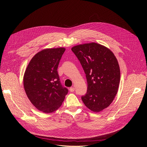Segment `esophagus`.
Wrapping results in <instances>:
<instances>
[{
	"instance_id": "1",
	"label": "esophagus",
	"mask_w": 147,
	"mask_h": 147,
	"mask_svg": "<svg viewBox=\"0 0 147 147\" xmlns=\"http://www.w3.org/2000/svg\"><path fill=\"white\" fill-rule=\"evenodd\" d=\"M69 90H70V92H74V90H75V89H74V87H70V89H69Z\"/></svg>"
}]
</instances>
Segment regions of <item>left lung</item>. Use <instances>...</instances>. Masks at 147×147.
<instances>
[{
  "mask_svg": "<svg viewBox=\"0 0 147 147\" xmlns=\"http://www.w3.org/2000/svg\"><path fill=\"white\" fill-rule=\"evenodd\" d=\"M71 51L86 74L87 91L81 99L91 111H102L117 92L120 71L117 59L110 49L95 42L75 46Z\"/></svg>",
  "mask_w": 147,
  "mask_h": 147,
  "instance_id": "1",
  "label": "left lung"
}]
</instances>
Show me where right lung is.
I'll return each instance as SVG.
<instances>
[{
  "label": "right lung",
  "instance_id": "obj_1",
  "mask_svg": "<svg viewBox=\"0 0 147 147\" xmlns=\"http://www.w3.org/2000/svg\"><path fill=\"white\" fill-rule=\"evenodd\" d=\"M65 48L46 49L31 60L24 76L26 93L33 105L45 113L56 111L61 105L68 90L61 84L58 65Z\"/></svg>",
  "mask_w": 147,
  "mask_h": 147
}]
</instances>
